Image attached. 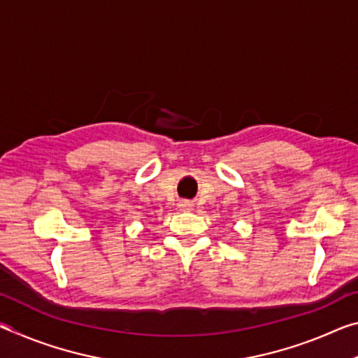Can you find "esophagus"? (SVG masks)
Instances as JSON below:
<instances>
[{"mask_svg": "<svg viewBox=\"0 0 358 358\" xmlns=\"http://www.w3.org/2000/svg\"><path fill=\"white\" fill-rule=\"evenodd\" d=\"M178 207H180V210H192V207H194V203L192 202H189V201H181L180 203H178Z\"/></svg>", "mask_w": 358, "mask_h": 358, "instance_id": "obj_1", "label": "esophagus"}]
</instances>
